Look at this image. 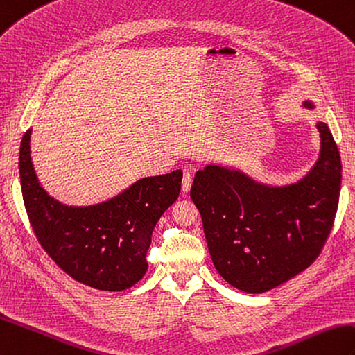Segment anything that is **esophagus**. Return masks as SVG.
<instances>
[{"label":"esophagus","instance_id":"obj_1","mask_svg":"<svg viewBox=\"0 0 355 355\" xmlns=\"http://www.w3.org/2000/svg\"><path fill=\"white\" fill-rule=\"evenodd\" d=\"M191 187H192V174L191 172H184L183 181H181V189H183L184 193H187L191 191Z\"/></svg>","mask_w":355,"mask_h":355}]
</instances>
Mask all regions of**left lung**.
Listing matches in <instances>:
<instances>
[{"mask_svg": "<svg viewBox=\"0 0 355 355\" xmlns=\"http://www.w3.org/2000/svg\"><path fill=\"white\" fill-rule=\"evenodd\" d=\"M316 127L319 160L296 184L263 186L219 166L196 172L191 198L201 213L213 265L239 291L274 289L322 252L339 205L342 163L327 123Z\"/></svg>", "mask_w": 355, "mask_h": 355, "instance_id": "1", "label": "left lung"}]
</instances>
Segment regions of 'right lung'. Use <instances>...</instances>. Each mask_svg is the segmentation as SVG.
<instances>
[{
	"mask_svg": "<svg viewBox=\"0 0 355 355\" xmlns=\"http://www.w3.org/2000/svg\"><path fill=\"white\" fill-rule=\"evenodd\" d=\"M27 130L19 148V177L30 225L44 251L76 282L119 292L146 274L153 230L177 201L181 171L139 180L113 200L68 207L40 187L30 159Z\"/></svg>",
	"mask_w": 355,
	"mask_h": 355,
	"instance_id": "add662e5",
	"label": "right lung"
}]
</instances>
